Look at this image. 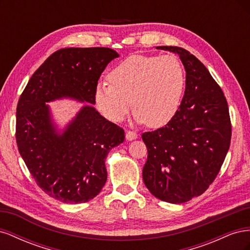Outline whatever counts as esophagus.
Wrapping results in <instances>:
<instances>
[{"label":"esophagus","instance_id":"34e87169","mask_svg":"<svg viewBox=\"0 0 250 250\" xmlns=\"http://www.w3.org/2000/svg\"><path fill=\"white\" fill-rule=\"evenodd\" d=\"M137 138H138V134L135 133L134 131H131V130H127L126 131V140L132 141V140H135Z\"/></svg>","mask_w":250,"mask_h":250}]
</instances>
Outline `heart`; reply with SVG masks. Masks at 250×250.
Listing matches in <instances>:
<instances>
[{
  "instance_id": "b5f03b06",
  "label": "heart",
  "mask_w": 250,
  "mask_h": 250,
  "mask_svg": "<svg viewBox=\"0 0 250 250\" xmlns=\"http://www.w3.org/2000/svg\"><path fill=\"white\" fill-rule=\"evenodd\" d=\"M108 80L94 90L102 115L120 123L134 104L135 122L151 127L165 126L174 118L186 85L184 67L172 55H130L109 72Z\"/></svg>"
}]
</instances>
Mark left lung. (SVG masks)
<instances>
[{"instance_id": "1", "label": "left lung", "mask_w": 250, "mask_h": 250, "mask_svg": "<svg viewBox=\"0 0 250 250\" xmlns=\"http://www.w3.org/2000/svg\"><path fill=\"white\" fill-rule=\"evenodd\" d=\"M156 49L178 54L186 70V90L170 122L142 134L148 150L143 179L156 198L184 203L206 192L221 169L231 139L229 105L198 58L179 47Z\"/></svg>"}]
</instances>
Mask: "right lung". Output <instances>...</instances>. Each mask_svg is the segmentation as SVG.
<instances>
[{"label":"right lung","mask_w":250,"mask_h":250,"mask_svg":"<svg viewBox=\"0 0 250 250\" xmlns=\"http://www.w3.org/2000/svg\"><path fill=\"white\" fill-rule=\"evenodd\" d=\"M117 57L110 48L60 49L35 71L20 97L18 148L35 183L50 197L64 203L87 202L106 183L105 160L123 143V128L85 105L58 133L46 102L70 97L96 104L98 80Z\"/></svg>","instance_id":"right-lung-1"}]
</instances>
